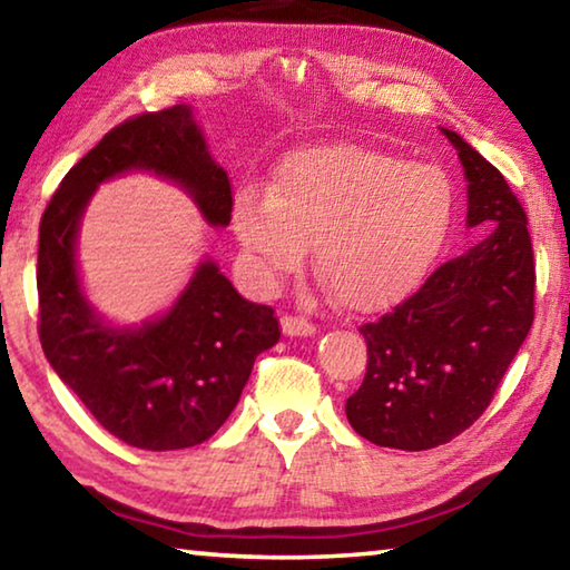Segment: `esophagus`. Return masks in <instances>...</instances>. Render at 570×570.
<instances>
[{
    "instance_id": "34e87169",
    "label": "esophagus",
    "mask_w": 570,
    "mask_h": 570,
    "mask_svg": "<svg viewBox=\"0 0 570 570\" xmlns=\"http://www.w3.org/2000/svg\"><path fill=\"white\" fill-rule=\"evenodd\" d=\"M282 332L286 336H312L316 334V326L312 322L302 320V316H284L282 320Z\"/></svg>"
}]
</instances>
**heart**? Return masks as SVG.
<instances>
[{
  "instance_id": "1",
  "label": "heart",
  "mask_w": 570,
  "mask_h": 570,
  "mask_svg": "<svg viewBox=\"0 0 570 570\" xmlns=\"http://www.w3.org/2000/svg\"><path fill=\"white\" fill-rule=\"evenodd\" d=\"M455 216V186L430 163L330 142L296 150L268 190L236 193L230 226L264 284L314 268L356 314L402 302L435 264Z\"/></svg>"
}]
</instances>
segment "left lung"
Masks as SVG:
<instances>
[{
    "instance_id": "8db88e82",
    "label": "left lung",
    "mask_w": 570,
    "mask_h": 570,
    "mask_svg": "<svg viewBox=\"0 0 570 570\" xmlns=\"http://www.w3.org/2000/svg\"><path fill=\"white\" fill-rule=\"evenodd\" d=\"M468 178V228L485 230L417 292L360 326L366 372L346 420L364 440L407 452L445 445L493 400L533 324L528 216L493 163L442 128Z\"/></svg>"
}]
</instances>
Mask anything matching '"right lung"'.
<instances>
[{
  "label": "right lung",
  "instance_id": "right-lung-1",
  "mask_svg": "<svg viewBox=\"0 0 570 570\" xmlns=\"http://www.w3.org/2000/svg\"><path fill=\"white\" fill-rule=\"evenodd\" d=\"M150 170L190 193L210 226L230 224V183L206 148L190 105L115 125L62 178L40 220V342L105 430L140 450L206 442L228 420L256 356L278 342L272 306L246 302L204 262L160 320L105 324L82 294L75 244L95 188L120 173Z\"/></svg>",
  "mask_w": 570,
  "mask_h": 570
}]
</instances>
